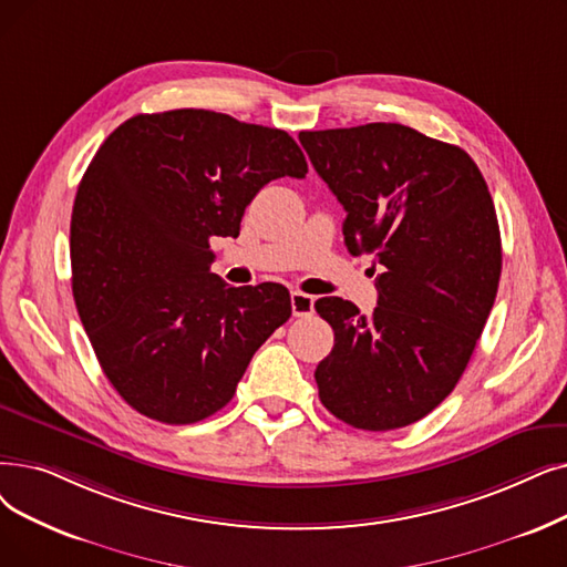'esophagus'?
Returning a JSON list of instances; mask_svg holds the SVG:
<instances>
[{"label": "esophagus", "instance_id": "1", "mask_svg": "<svg viewBox=\"0 0 567 567\" xmlns=\"http://www.w3.org/2000/svg\"><path fill=\"white\" fill-rule=\"evenodd\" d=\"M315 308V299L303 291H291V312L293 317H308Z\"/></svg>", "mask_w": 567, "mask_h": 567}]
</instances>
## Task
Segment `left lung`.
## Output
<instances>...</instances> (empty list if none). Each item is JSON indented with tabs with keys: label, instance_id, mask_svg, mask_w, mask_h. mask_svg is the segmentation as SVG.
Instances as JSON below:
<instances>
[{
	"label": "left lung",
	"instance_id": "8db88e82",
	"mask_svg": "<svg viewBox=\"0 0 567 567\" xmlns=\"http://www.w3.org/2000/svg\"><path fill=\"white\" fill-rule=\"evenodd\" d=\"M299 141L348 213V250L382 266L371 317L338 297L315 303L336 336L315 371L319 401L363 431L420 422L461 380L496 301L503 252L488 187L458 145L399 122Z\"/></svg>",
	"mask_w": 567,
	"mask_h": 567
}]
</instances>
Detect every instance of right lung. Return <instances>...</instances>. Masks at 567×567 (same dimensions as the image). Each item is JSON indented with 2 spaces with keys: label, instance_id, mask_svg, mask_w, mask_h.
I'll list each match as a JSON object with an SVG mask.
<instances>
[{
  "label": "right lung",
  "instance_id": "add662e5",
  "mask_svg": "<svg viewBox=\"0 0 567 567\" xmlns=\"http://www.w3.org/2000/svg\"><path fill=\"white\" fill-rule=\"evenodd\" d=\"M287 132L178 109L130 117L102 143L71 213V289L115 391L162 424L223 410L291 315L287 287H229L213 236H238L257 192L306 178Z\"/></svg>",
  "mask_w": 567,
  "mask_h": 567
}]
</instances>
